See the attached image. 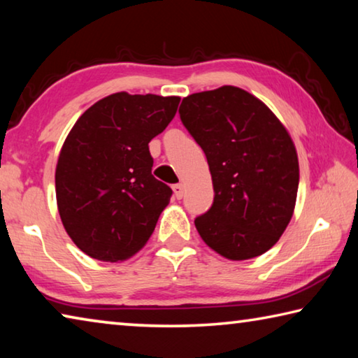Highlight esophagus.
<instances>
[{
    "instance_id": "esophagus-1",
    "label": "esophagus",
    "mask_w": 358,
    "mask_h": 358,
    "mask_svg": "<svg viewBox=\"0 0 358 358\" xmlns=\"http://www.w3.org/2000/svg\"><path fill=\"white\" fill-rule=\"evenodd\" d=\"M172 189H173L175 197H177V199H181V197H183V189H185L183 185H181V183H178V185H173V186H172Z\"/></svg>"
}]
</instances>
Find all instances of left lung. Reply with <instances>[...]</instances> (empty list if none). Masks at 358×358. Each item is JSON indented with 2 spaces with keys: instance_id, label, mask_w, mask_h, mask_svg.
Wrapping results in <instances>:
<instances>
[{
  "instance_id": "left-lung-1",
  "label": "left lung",
  "mask_w": 358,
  "mask_h": 358,
  "mask_svg": "<svg viewBox=\"0 0 358 358\" xmlns=\"http://www.w3.org/2000/svg\"><path fill=\"white\" fill-rule=\"evenodd\" d=\"M180 118L207 156L215 199L196 229L230 260L273 246L294 215L299 157L287 129L256 96L232 85L183 98Z\"/></svg>"
}]
</instances>
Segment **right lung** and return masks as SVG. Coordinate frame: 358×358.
Listing matches in <instances>:
<instances>
[{"mask_svg": "<svg viewBox=\"0 0 358 358\" xmlns=\"http://www.w3.org/2000/svg\"><path fill=\"white\" fill-rule=\"evenodd\" d=\"M178 104V96L120 92L72 126L57 162V203L66 232L90 257L121 262L153 234L172 189L151 175L148 143Z\"/></svg>", "mask_w": 358, "mask_h": 358, "instance_id": "obj_1", "label": "right lung"}]
</instances>
